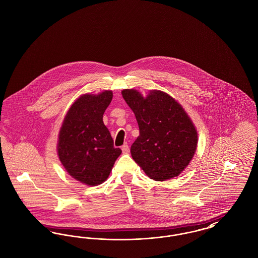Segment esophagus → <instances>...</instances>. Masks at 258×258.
I'll return each instance as SVG.
<instances>
[{
    "label": "esophagus",
    "mask_w": 258,
    "mask_h": 258,
    "mask_svg": "<svg viewBox=\"0 0 258 258\" xmlns=\"http://www.w3.org/2000/svg\"><path fill=\"white\" fill-rule=\"evenodd\" d=\"M122 151H123V154H128V152H130V147H128V145L125 143V144H123V146H122Z\"/></svg>",
    "instance_id": "1"
}]
</instances>
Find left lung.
<instances>
[{
    "instance_id": "left-lung-1",
    "label": "left lung",
    "mask_w": 258,
    "mask_h": 258,
    "mask_svg": "<svg viewBox=\"0 0 258 258\" xmlns=\"http://www.w3.org/2000/svg\"><path fill=\"white\" fill-rule=\"evenodd\" d=\"M122 95L139 126V136L131 147L135 162L155 181L180 175L197 147L196 126L182 105L158 90L146 98L135 89L123 90Z\"/></svg>"
}]
</instances>
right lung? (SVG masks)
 I'll return each mask as SVG.
<instances>
[{
	"label": "right lung",
	"mask_w": 258,
	"mask_h": 258,
	"mask_svg": "<svg viewBox=\"0 0 258 258\" xmlns=\"http://www.w3.org/2000/svg\"><path fill=\"white\" fill-rule=\"evenodd\" d=\"M112 98L111 91L82 95L68 111L59 133L57 152L62 166L75 180L88 185L106 181L122 153L113 146L102 121Z\"/></svg>",
	"instance_id": "add662e5"
}]
</instances>
